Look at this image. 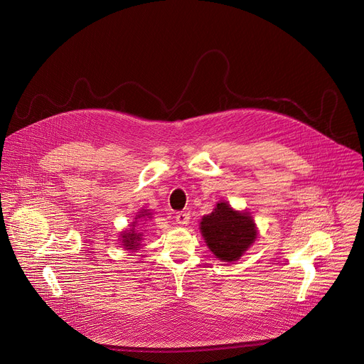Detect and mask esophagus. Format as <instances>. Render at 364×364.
I'll return each mask as SVG.
<instances>
[{"mask_svg":"<svg viewBox=\"0 0 364 364\" xmlns=\"http://www.w3.org/2000/svg\"><path fill=\"white\" fill-rule=\"evenodd\" d=\"M176 222H177L178 225H183V226L188 225V223H190V213H188V212H181V213H178V215L176 216Z\"/></svg>","mask_w":364,"mask_h":364,"instance_id":"1","label":"esophagus"}]
</instances>
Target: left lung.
I'll list each match as a JSON object with an SVG mask.
<instances>
[{
	"label": "left lung",
	"instance_id": "1",
	"mask_svg": "<svg viewBox=\"0 0 364 364\" xmlns=\"http://www.w3.org/2000/svg\"><path fill=\"white\" fill-rule=\"evenodd\" d=\"M204 242L222 262H233L255 242L257 232L247 212L233 210L226 201L218 203L200 222Z\"/></svg>",
	"mask_w": 364,
	"mask_h": 364
}]
</instances>
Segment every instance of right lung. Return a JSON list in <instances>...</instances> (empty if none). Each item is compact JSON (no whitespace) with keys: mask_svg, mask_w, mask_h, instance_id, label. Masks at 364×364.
<instances>
[{"mask_svg":"<svg viewBox=\"0 0 364 364\" xmlns=\"http://www.w3.org/2000/svg\"><path fill=\"white\" fill-rule=\"evenodd\" d=\"M146 219H151V213H148L146 210L142 209V212H139V215L135 218V222H132V229L131 230H125L122 232V245L127 250L132 249V250H138L141 240H142V233L135 232V225L136 222H145Z\"/></svg>","mask_w":364,"mask_h":364,"instance_id":"right-lung-1","label":"right lung"}]
</instances>
